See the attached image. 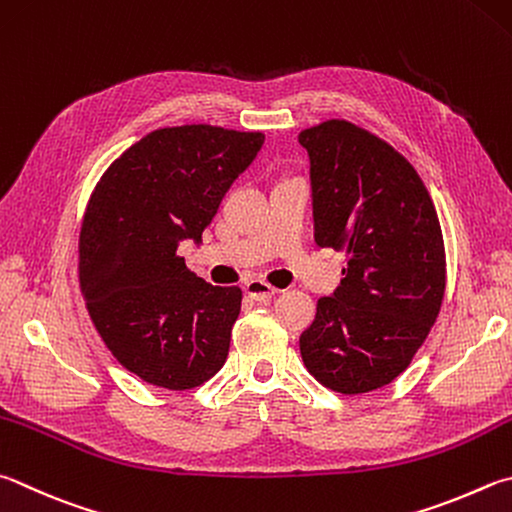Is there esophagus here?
I'll return each instance as SVG.
<instances>
[{
	"mask_svg": "<svg viewBox=\"0 0 512 512\" xmlns=\"http://www.w3.org/2000/svg\"><path fill=\"white\" fill-rule=\"evenodd\" d=\"M244 291L248 297H253V300H271V297L277 293V288L264 280H250L246 282Z\"/></svg>",
	"mask_w": 512,
	"mask_h": 512,
	"instance_id": "1",
	"label": "esophagus"
}]
</instances>
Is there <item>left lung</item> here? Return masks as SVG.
Instances as JSON below:
<instances>
[{
  "label": "left lung",
  "mask_w": 512,
  "mask_h": 512,
  "mask_svg": "<svg viewBox=\"0 0 512 512\" xmlns=\"http://www.w3.org/2000/svg\"><path fill=\"white\" fill-rule=\"evenodd\" d=\"M315 241L342 250L336 293L320 297L300 336L309 374L340 394H367L410 367L439 318L445 246L421 176L392 145L342 118L304 129Z\"/></svg>",
  "instance_id": "left-lung-1"
}]
</instances>
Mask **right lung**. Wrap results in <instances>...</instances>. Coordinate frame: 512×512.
Segmentation results:
<instances>
[{
    "label": "right lung",
    "instance_id": "right-lung-1",
    "mask_svg": "<svg viewBox=\"0 0 512 512\" xmlns=\"http://www.w3.org/2000/svg\"><path fill=\"white\" fill-rule=\"evenodd\" d=\"M262 132L215 125L154 129L91 192L78 241L80 291L102 342L145 383L183 392L224 367L239 286H212L176 253L201 241Z\"/></svg>",
    "mask_w": 512,
    "mask_h": 512
}]
</instances>
